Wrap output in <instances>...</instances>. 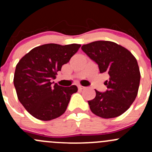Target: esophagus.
Returning a JSON list of instances; mask_svg holds the SVG:
<instances>
[{"label":"esophagus","instance_id":"obj_1","mask_svg":"<svg viewBox=\"0 0 152 152\" xmlns=\"http://www.w3.org/2000/svg\"><path fill=\"white\" fill-rule=\"evenodd\" d=\"M78 88H79V90H83V89H85V87H84V86H82V85H79V86H78Z\"/></svg>","mask_w":152,"mask_h":152}]
</instances>
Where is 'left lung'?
Instances as JSON below:
<instances>
[{
	"label": "left lung",
	"mask_w": 152,
	"mask_h": 152,
	"mask_svg": "<svg viewBox=\"0 0 152 152\" xmlns=\"http://www.w3.org/2000/svg\"><path fill=\"white\" fill-rule=\"evenodd\" d=\"M82 50L99 65L101 73L109 75L104 93L96 90L88 101L92 113L103 118H113L125 113L135 100L140 85L138 64L126 48L110 41H95L83 45Z\"/></svg>",
	"instance_id": "8db88e82"
}]
</instances>
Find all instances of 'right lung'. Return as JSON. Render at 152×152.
<instances>
[{"label": "right lung", "instance_id": "add662e5", "mask_svg": "<svg viewBox=\"0 0 152 152\" xmlns=\"http://www.w3.org/2000/svg\"><path fill=\"white\" fill-rule=\"evenodd\" d=\"M81 45L49 43L31 50L16 65L14 85L20 102L36 118L50 121L66 110L76 85L62 87L54 84L57 72L70 61Z\"/></svg>", "mask_w": 152, "mask_h": 152}]
</instances>
